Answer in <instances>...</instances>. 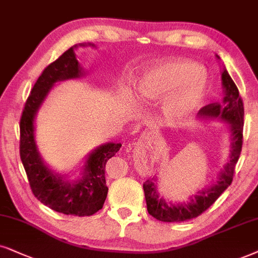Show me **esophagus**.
I'll return each instance as SVG.
<instances>
[{
    "instance_id": "34e87169",
    "label": "esophagus",
    "mask_w": 258,
    "mask_h": 258,
    "mask_svg": "<svg viewBox=\"0 0 258 258\" xmlns=\"http://www.w3.org/2000/svg\"><path fill=\"white\" fill-rule=\"evenodd\" d=\"M145 139H146V136H144L143 138H142V142H143V140H145Z\"/></svg>"
}]
</instances>
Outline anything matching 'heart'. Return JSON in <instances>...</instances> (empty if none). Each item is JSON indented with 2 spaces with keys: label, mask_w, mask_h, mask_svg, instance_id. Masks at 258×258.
Segmentation results:
<instances>
[{
  "label": "heart",
  "mask_w": 258,
  "mask_h": 258,
  "mask_svg": "<svg viewBox=\"0 0 258 258\" xmlns=\"http://www.w3.org/2000/svg\"><path fill=\"white\" fill-rule=\"evenodd\" d=\"M207 79L194 64L172 61L146 71L137 85L144 100H164L163 114L169 123L176 125L187 119L203 101Z\"/></svg>",
  "instance_id": "heart-1"
}]
</instances>
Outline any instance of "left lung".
<instances>
[{
  "instance_id": "8db88e82",
  "label": "left lung",
  "mask_w": 258,
  "mask_h": 258,
  "mask_svg": "<svg viewBox=\"0 0 258 258\" xmlns=\"http://www.w3.org/2000/svg\"><path fill=\"white\" fill-rule=\"evenodd\" d=\"M217 59H221L216 55ZM222 87L224 98L219 104H210L199 111V119L204 121L224 122L230 132V153L224 167L219 171L217 180L210 186L198 190L186 202H167L158 192V179H147L143 184L149 214L161 222H184L195 218L211 207L217 198L231 184L235 166L241 156L243 144V121L244 107L238 88L223 66Z\"/></svg>"
}]
</instances>
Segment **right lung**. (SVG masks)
I'll return each mask as SVG.
<instances>
[{
	"instance_id": "1",
	"label": "right lung",
	"mask_w": 258,
	"mask_h": 258,
	"mask_svg": "<svg viewBox=\"0 0 258 258\" xmlns=\"http://www.w3.org/2000/svg\"><path fill=\"white\" fill-rule=\"evenodd\" d=\"M95 47L94 43H79L64 51L57 60L44 68L27 99L20 121V157L28 177L30 187L41 203L63 215L92 216L102 209L107 197L105 166L118 152L121 144L105 143L86 157L77 179L51 170L44 163L35 140V118L56 82L79 79L85 75L77 60L75 49Z\"/></svg>"
}]
</instances>
